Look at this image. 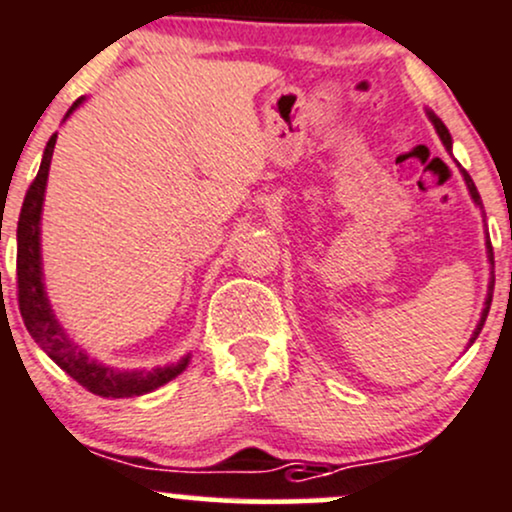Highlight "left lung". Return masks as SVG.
I'll return each instance as SVG.
<instances>
[{"label": "left lung", "instance_id": "obj_1", "mask_svg": "<svg viewBox=\"0 0 512 512\" xmlns=\"http://www.w3.org/2000/svg\"><path fill=\"white\" fill-rule=\"evenodd\" d=\"M428 116H430L432 126H435L437 136H440V140H442V145H445V148H447V150H452V136H449V131H447V126H445V123H442L440 119H437V116H435V114H432V111H428ZM462 177H464V182H466V189H469L471 199H474V204H476V206H479V209H484V204H481V196H479V192H476V184H474V179H471V177H469V172H466V170H462ZM486 252H488V262H491V265H493V247H491V240H486ZM493 284H496V279H491V284H488V299H486L484 313H481V320H479V325H476L474 335H471V340H469V342H474L476 338H479L481 328H484V323H486V316H488V311H491V299H493Z\"/></svg>", "mask_w": 512, "mask_h": 512}]
</instances>
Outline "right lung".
Segmentation results:
<instances>
[{"mask_svg": "<svg viewBox=\"0 0 512 512\" xmlns=\"http://www.w3.org/2000/svg\"><path fill=\"white\" fill-rule=\"evenodd\" d=\"M82 99H77L70 106L67 116L82 104ZM55 140H58V133L50 136L46 150H43L41 170H38L36 179L28 187L24 206H21L19 213V228H16V286H19L21 318H24V325L28 333H31V338L41 345V350L87 391L104 398L143 396V393L160 389L167 381H172L174 376L182 374L189 364V355L179 359L177 364H170V367L136 369V372H121V369L104 367V364L89 359L87 352L80 350V345H75V342L67 338L63 325L58 323L48 303L41 265V213Z\"/></svg>", "mask_w": 512, "mask_h": 512, "instance_id": "right-lung-1", "label": "right lung"}]
</instances>
